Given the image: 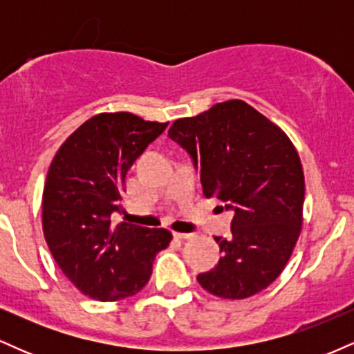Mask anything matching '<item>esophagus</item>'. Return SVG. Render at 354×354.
Instances as JSON below:
<instances>
[{
    "instance_id": "1",
    "label": "esophagus",
    "mask_w": 354,
    "mask_h": 354,
    "mask_svg": "<svg viewBox=\"0 0 354 354\" xmlns=\"http://www.w3.org/2000/svg\"><path fill=\"white\" fill-rule=\"evenodd\" d=\"M173 236L176 239H191V238H193V234H189V233H173Z\"/></svg>"
}]
</instances>
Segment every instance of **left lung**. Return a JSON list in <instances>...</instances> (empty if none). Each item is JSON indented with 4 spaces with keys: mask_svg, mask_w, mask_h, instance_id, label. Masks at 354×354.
<instances>
[{
    "mask_svg": "<svg viewBox=\"0 0 354 354\" xmlns=\"http://www.w3.org/2000/svg\"><path fill=\"white\" fill-rule=\"evenodd\" d=\"M168 136L189 154L205 196H216L234 214L231 238L214 236L218 265L198 274V281L226 299L259 293L286 266L301 231L298 151L281 128L241 100L176 120Z\"/></svg>",
    "mask_w": 354,
    "mask_h": 354,
    "instance_id": "left-lung-1",
    "label": "left lung"
}]
</instances>
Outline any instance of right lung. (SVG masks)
<instances>
[{
  "instance_id": "right-lung-1",
  "label": "right lung",
  "mask_w": 354,
  "mask_h": 354,
  "mask_svg": "<svg viewBox=\"0 0 354 354\" xmlns=\"http://www.w3.org/2000/svg\"><path fill=\"white\" fill-rule=\"evenodd\" d=\"M168 123L131 113H101L61 145L43 191V233L53 258L83 295L118 301L151 276L154 256L171 241L165 228L113 223L123 213L124 178Z\"/></svg>"
}]
</instances>
